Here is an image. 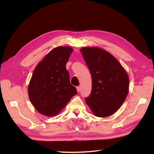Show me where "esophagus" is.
Listing matches in <instances>:
<instances>
[{
    "instance_id": "obj_1",
    "label": "esophagus",
    "mask_w": 154,
    "mask_h": 154,
    "mask_svg": "<svg viewBox=\"0 0 154 154\" xmlns=\"http://www.w3.org/2000/svg\"><path fill=\"white\" fill-rule=\"evenodd\" d=\"M76 90H77V91L79 92L80 91V86H78V87H76Z\"/></svg>"
}]
</instances>
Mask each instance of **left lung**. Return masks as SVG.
Segmentation results:
<instances>
[{"instance_id":"1","label":"left lung","mask_w":154,"mask_h":154,"mask_svg":"<svg viewBox=\"0 0 154 154\" xmlns=\"http://www.w3.org/2000/svg\"><path fill=\"white\" fill-rule=\"evenodd\" d=\"M92 76V90L86 103L97 117L114 114L128 93L129 78L118 60L99 48L80 49Z\"/></svg>"}]
</instances>
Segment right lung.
Segmentation results:
<instances>
[{"instance_id": "obj_1", "label": "right lung", "mask_w": 154, "mask_h": 154, "mask_svg": "<svg viewBox=\"0 0 154 154\" xmlns=\"http://www.w3.org/2000/svg\"><path fill=\"white\" fill-rule=\"evenodd\" d=\"M72 49L61 46L53 49L37 65L28 87V95L36 110L42 115L56 116L77 94L70 83L66 63Z\"/></svg>"}]
</instances>
